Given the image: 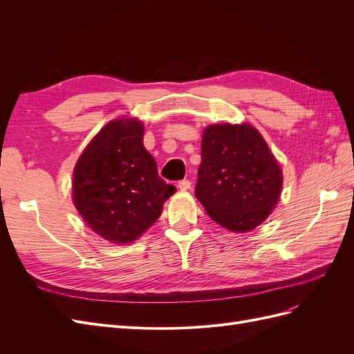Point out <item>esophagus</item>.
<instances>
[{
    "label": "esophagus",
    "instance_id": "1",
    "mask_svg": "<svg viewBox=\"0 0 354 354\" xmlns=\"http://www.w3.org/2000/svg\"><path fill=\"white\" fill-rule=\"evenodd\" d=\"M177 187L181 190V192H185V190H189L190 189V181L189 180H180L178 181V185H177Z\"/></svg>",
    "mask_w": 354,
    "mask_h": 354
}]
</instances>
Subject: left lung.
Wrapping results in <instances>:
<instances>
[{
  "label": "left lung",
  "mask_w": 354,
  "mask_h": 354,
  "mask_svg": "<svg viewBox=\"0 0 354 354\" xmlns=\"http://www.w3.org/2000/svg\"><path fill=\"white\" fill-rule=\"evenodd\" d=\"M282 169L250 124L205 128L195 196L230 232H250L270 216L282 190Z\"/></svg>",
  "instance_id": "8db88e82"
}]
</instances>
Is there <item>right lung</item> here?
<instances>
[{
  "instance_id": "add662e5",
  "label": "right lung",
  "mask_w": 354,
  "mask_h": 354,
  "mask_svg": "<svg viewBox=\"0 0 354 354\" xmlns=\"http://www.w3.org/2000/svg\"><path fill=\"white\" fill-rule=\"evenodd\" d=\"M143 134V124L133 118L111 121L85 147L73 169L75 207L93 232L118 245L140 238L176 192L158 176Z\"/></svg>"
}]
</instances>
